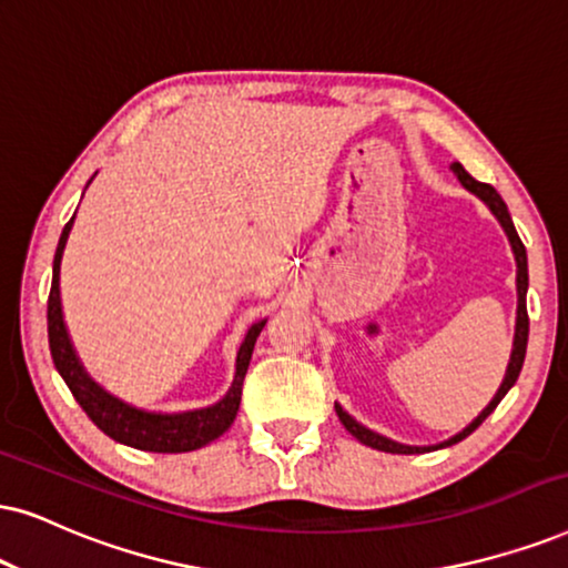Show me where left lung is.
Masks as SVG:
<instances>
[{
	"mask_svg": "<svg viewBox=\"0 0 568 568\" xmlns=\"http://www.w3.org/2000/svg\"><path fill=\"white\" fill-rule=\"evenodd\" d=\"M450 170L456 172V178H458V181H462V185H464L466 191H471V193H475V196H479V199L485 201L487 210H490V212L495 214V217H498L500 227H504L506 235H508V243H511L514 260H516V296H519V301H516V333H514L511 362H508V367H506L504 383H500L498 393H495L490 404H487V406L483 408V414H479L477 419L471 422L469 427H464L462 433L454 435V437H448V440H443V443H437V445H404V443L390 440V437L377 435V433H372V429H367L364 425H358L354 416L346 414L341 406L335 404V414H337V419L343 422V427H346L348 433L354 435L358 443L369 445V448L385 450V454H425V450L445 448V445H454V443H458V440H464L466 435L475 433V429H477L479 425H483L487 416H490V414L495 412V406H498L500 400H504L506 393L511 390L516 379H519V372H521V364H524V354H527V335H529V317H527V285H529V275H527V248H524L519 233H516L514 220H511V214H508V206H506V201L500 199V193L495 191L490 183H479V181H475V178H471L469 172H466L458 162L450 164Z\"/></svg>",
	"mask_w": 568,
	"mask_h": 568,
	"instance_id": "obj_1",
	"label": "left lung"
}]
</instances>
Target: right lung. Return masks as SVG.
Listing matches in <instances>:
<instances>
[{"label":"right lung","instance_id":"add662e5","mask_svg":"<svg viewBox=\"0 0 568 568\" xmlns=\"http://www.w3.org/2000/svg\"><path fill=\"white\" fill-rule=\"evenodd\" d=\"M73 220L70 217L68 225L60 235L54 254V267H52V291H49V304H47V325H49V348H52L54 367L60 372L64 385L70 387L73 398L81 404V408L89 414V419L102 429L104 435H110L112 440L131 445L139 450H152V454H185V450H196L201 445H210L212 440L225 433L233 425L235 414L241 406V390H243V377H246L251 354H254V343L260 337L264 322H254L248 327L246 337H243L239 356H235V377L231 390L225 393V398L206 408H193V412L181 414H154L135 408L125 400L114 398L112 393H106L102 385L93 383L89 372L83 369L81 358H78L73 343H70L68 327H64L62 317V301H60V264H62V251L68 243V235L73 231Z\"/></svg>","mask_w":568,"mask_h":568}]
</instances>
